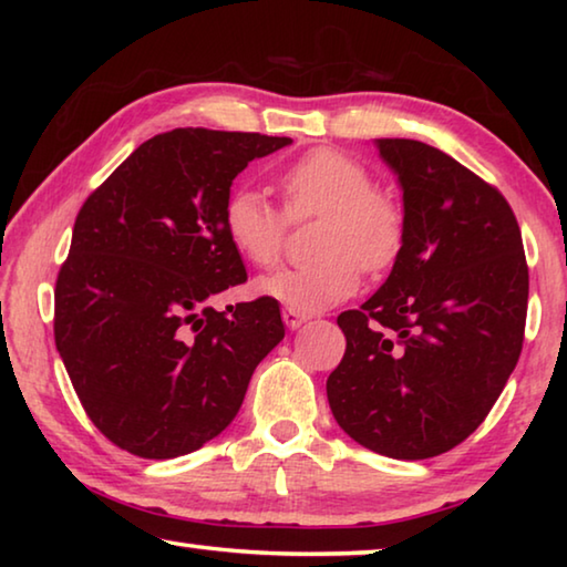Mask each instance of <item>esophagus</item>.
Wrapping results in <instances>:
<instances>
[{
	"instance_id": "1",
	"label": "esophagus",
	"mask_w": 567,
	"mask_h": 567,
	"mask_svg": "<svg viewBox=\"0 0 567 567\" xmlns=\"http://www.w3.org/2000/svg\"><path fill=\"white\" fill-rule=\"evenodd\" d=\"M282 320H285L287 328H290V330H297V328H300L302 322L310 320V315H307V312H300V310H292V307H285V310H282Z\"/></svg>"
}]
</instances>
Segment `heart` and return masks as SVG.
<instances>
[{
    "instance_id": "1",
    "label": "heart",
    "mask_w": 567,
    "mask_h": 567,
    "mask_svg": "<svg viewBox=\"0 0 567 567\" xmlns=\"http://www.w3.org/2000/svg\"><path fill=\"white\" fill-rule=\"evenodd\" d=\"M285 213L257 189L239 187L223 207V227L239 255L255 267L277 265L287 217L300 223L322 217L315 252L318 262L290 267L257 280L255 290L292 310L315 312L358 290L362 267L390 270L405 245V215L385 192L375 189L368 167L338 150H312L277 177Z\"/></svg>"
}]
</instances>
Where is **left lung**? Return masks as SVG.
Segmentation results:
<instances>
[{"label": "left lung", "instance_id": "1", "mask_svg": "<svg viewBox=\"0 0 567 567\" xmlns=\"http://www.w3.org/2000/svg\"><path fill=\"white\" fill-rule=\"evenodd\" d=\"M395 172L405 245L385 285L338 318V425L395 460L447 453L501 398L523 350L527 262L507 199L445 152L375 140Z\"/></svg>", "mask_w": 567, "mask_h": 567}]
</instances>
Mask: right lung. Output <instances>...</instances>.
I'll return each instance as SVG.
<instances>
[{
	"mask_svg": "<svg viewBox=\"0 0 567 567\" xmlns=\"http://www.w3.org/2000/svg\"><path fill=\"white\" fill-rule=\"evenodd\" d=\"M292 145L185 127L132 152L76 215L54 290V342L94 427L169 460L235 420L257 364L285 338L270 297L217 312L247 280L223 207L249 162Z\"/></svg>",
	"mask_w": 567,
	"mask_h": 567,
	"instance_id": "1",
	"label": "right lung"
}]
</instances>
